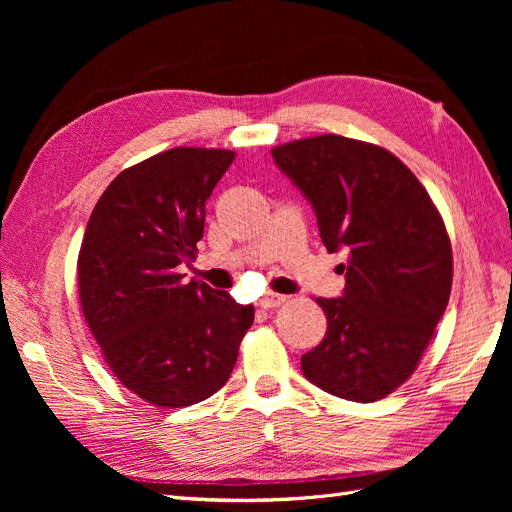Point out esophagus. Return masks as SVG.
I'll return each instance as SVG.
<instances>
[{
	"instance_id": "esophagus-1",
	"label": "esophagus",
	"mask_w": 512,
	"mask_h": 512,
	"mask_svg": "<svg viewBox=\"0 0 512 512\" xmlns=\"http://www.w3.org/2000/svg\"><path fill=\"white\" fill-rule=\"evenodd\" d=\"M284 303H288V297H286V294H277V292L262 294L260 301H258V305L265 307V309H269V307H280V305H284Z\"/></svg>"
}]
</instances>
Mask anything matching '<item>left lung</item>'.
<instances>
[{"mask_svg":"<svg viewBox=\"0 0 512 512\" xmlns=\"http://www.w3.org/2000/svg\"><path fill=\"white\" fill-rule=\"evenodd\" d=\"M277 168L312 203L327 252H348L344 294L318 299L322 342L303 376L350 401L404 384L451 297L453 250L427 190L391 151L322 134L271 149Z\"/></svg>","mask_w":512,"mask_h":512,"instance_id":"left-lung-1","label":"left lung"}]
</instances>
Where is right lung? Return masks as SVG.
Segmentation results:
<instances>
[{
  "instance_id": "1",
  "label": "right lung",
  "mask_w": 512,
  "mask_h": 512,
  "mask_svg": "<svg viewBox=\"0 0 512 512\" xmlns=\"http://www.w3.org/2000/svg\"><path fill=\"white\" fill-rule=\"evenodd\" d=\"M232 160L228 149L162 151L119 173L85 228L76 267L85 320L119 382L153 406L218 393L254 322L252 305L179 273Z\"/></svg>"
}]
</instances>
